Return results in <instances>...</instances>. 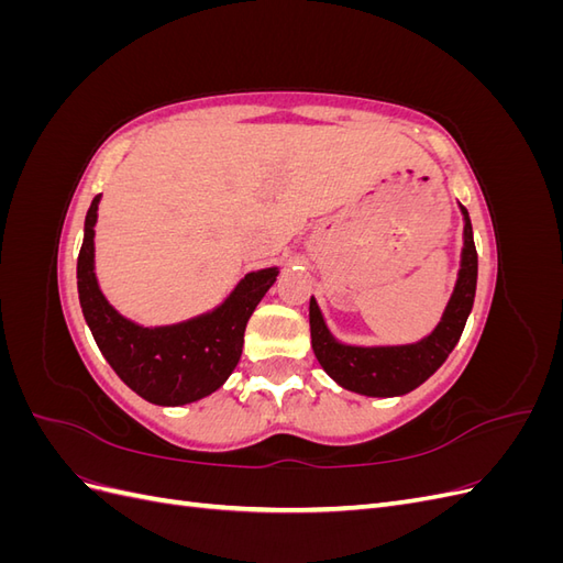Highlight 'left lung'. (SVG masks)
Masks as SVG:
<instances>
[{
  "mask_svg": "<svg viewBox=\"0 0 563 563\" xmlns=\"http://www.w3.org/2000/svg\"><path fill=\"white\" fill-rule=\"evenodd\" d=\"M463 213V251L453 294L437 327L416 343L406 345H350L338 340L314 296L310 298V333L312 350L321 368L350 391L364 397H401L428 380L449 360V354L463 335L465 321L472 312L476 294V249L472 236L470 213Z\"/></svg>",
  "mask_w": 563,
  "mask_h": 563,
  "instance_id": "8db88e82",
  "label": "left lung"
}]
</instances>
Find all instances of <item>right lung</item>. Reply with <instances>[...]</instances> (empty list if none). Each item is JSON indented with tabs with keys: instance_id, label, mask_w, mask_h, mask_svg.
<instances>
[{
	"instance_id": "right-lung-1",
	"label": "right lung",
	"mask_w": 563,
	"mask_h": 563,
	"mask_svg": "<svg viewBox=\"0 0 563 563\" xmlns=\"http://www.w3.org/2000/svg\"><path fill=\"white\" fill-rule=\"evenodd\" d=\"M100 197L87 211L77 258L79 305L98 350L117 376L150 404L185 406L209 397L240 362L246 323L277 282L279 267L249 272L213 310L176 323L143 327L119 312L100 291L93 244Z\"/></svg>"
}]
</instances>
